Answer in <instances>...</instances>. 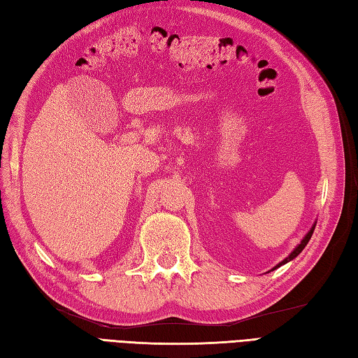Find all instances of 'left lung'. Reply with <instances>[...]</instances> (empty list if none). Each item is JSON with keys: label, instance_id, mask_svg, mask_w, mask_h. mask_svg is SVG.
Segmentation results:
<instances>
[{"label": "left lung", "instance_id": "left-lung-1", "mask_svg": "<svg viewBox=\"0 0 358 358\" xmlns=\"http://www.w3.org/2000/svg\"><path fill=\"white\" fill-rule=\"evenodd\" d=\"M313 230H315V227H313V228H311V230H310V231L307 233V236L304 237V239H302V241H301V243H299V245L296 246V248H295V250H293V252H292V254L289 255V257H287V259H284V260H282L281 263H278V264H277V266H275L273 269H277V268H280V266H281V264H284V263H287V262H290V260H293V259H295V257H296V255H298V254H299V252H301L302 250H304V248H306V245L308 243V241H310V237H311V234H313Z\"/></svg>", "mask_w": 358, "mask_h": 358}]
</instances>
